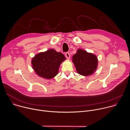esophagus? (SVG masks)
<instances>
[{
  "instance_id": "1",
  "label": "esophagus",
  "mask_w": 130,
  "mask_h": 130,
  "mask_svg": "<svg viewBox=\"0 0 130 130\" xmlns=\"http://www.w3.org/2000/svg\"><path fill=\"white\" fill-rule=\"evenodd\" d=\"M65 57H66V58L67 59H70V55L69 53L66 52V53H65Z\"/></svg>"
}]
</instances>
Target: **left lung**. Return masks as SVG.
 Instances as JSON below:
<instances>
[{
  "instance_id": "left-lung-1",
  "label": "left lung",
  "mask_w": 130,
  "mask_h": 130,
  "mask_svg": "<svg viewBox=\"0 0 130 130\" xmlns=\"http://www.w3.org/2000/svg\"><path fill=\"white\" fill-rule=\"evenodd\" d=\"M72 62L77 71L82 76H89L93 73L97 67L98 60L96 55L79 49L72 57Z\"/></svg>"
}]
</instances>
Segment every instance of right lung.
<instances>
[{"mask_svg":"<svg viewBox=\"0 0 130 130\" xmlns=\"http://www.w3.org/2000/svg\"><path fill=\"white\" fill-rule=\"evenodd\" d=\"M65 60L63 54L49 49L35 55L32 60V67L39 76L50 79L57 75L60 64Z\"/></svg>","mask_w":130,"mask_h":130,"instance_id":"1","label":"right lung"}]
</instances>
